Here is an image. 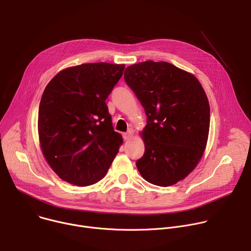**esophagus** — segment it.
<instances>
[{"instance_id": "esophagus-1", "label": "esophagus", "mask_w": 251, "mask_h": 251, "mask_svg": "<svg viewBox=\"0 0 251 251\" xmlns=\"http://www.w3.org/2000/svg\"><path fill=\"white\" fill-rule=\"evenodd\" d=\"M132 136H133V130H131V129H129L127 133H124V134H123L124 140H129Z\"/></svg>"}]
</instances>
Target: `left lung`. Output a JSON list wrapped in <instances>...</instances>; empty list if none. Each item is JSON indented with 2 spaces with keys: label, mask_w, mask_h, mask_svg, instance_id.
I'll list each match as a JSON object with an SVG mask.
<instances>
[{
  "label": "left lung",
  "mask_w": 251,
  "mask_h": 251,
  "mask_svg": "<svg viewBox=\"0 0 251 251\" xmlns=\"http://www.w3.org/2000/svg\"><path fill=\"white\" fill-rule=\"evenodd\" d=\"M124 79L147 115L138 171L160 187L184 180L201 161L208 138L209 103L201 84L186 70L153 60L128 66Z\"/></svg>",
  "instance_id": "left-lung-1"
}]
</instances>
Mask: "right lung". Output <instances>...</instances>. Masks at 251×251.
Listing matches in <instances>:
<instances>
[{"label":"right lung","instance_id":"1","mask_svg":"<svg viewBox=\"0 0 251 251\" xmlns=\"http://www.w3.org/2000/svg\"><path fill=\"white\" fill-rule=\"evenodd\" d=\"M124 64L84 63L67 67L47 85L39 108L43 155L61 180L90 186L106 175L123 143L105 100Z\"/></svg>","mask_w":251,"mask_h":251}]
</instances>
